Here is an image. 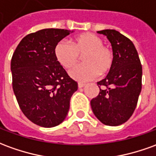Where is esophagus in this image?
I'll list each match as a JSON object with an SVG mask.
<instances>
[{"instance_id":"obj_1","label":"esophagus","mask_w":156,"mask_h":156,"mask_svg":"<svg viewBox=\"0 0 156 156\" xmlns=\"http://www.w3.org/2000/svg\"><path fill=\"white\" fill-rule=\"evenodd\" d=\"M78 88H83L85 86V83H78Z\"/></svg>"}]
</instances>
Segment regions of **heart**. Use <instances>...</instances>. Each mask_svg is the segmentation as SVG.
<instances>
[{"mask_svg": "<svg viewBox=\"0 0 156 156\" xmlns=\"http://www.w3.org/2000/svg\"><path fill=\"white\" fill-rule=\"evenodd\" d=\"M55 59L66 69L77 65L80 56H83V65L75 67L69 72L71 78L80 82L91 80L97 75H105L112 70L114 63V54L103 44L101 38L91 33L81 34L72 40V44L61 40L55 45Z\"/></svg>", "mask_w": 156, "mask_h": 156, "instance_id": "b5f03b06", "label": "heart"}]
</instances>
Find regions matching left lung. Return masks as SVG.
<instances>
[{
	"instance_id": "obj_1",
	"label": "left lung",
	"mask_w": 156,
	"mask_h": 156,
	"mask_svg": "<svg viewBox=\"0 0 156 156\" xmlns=\"http://www.w3.org/2000/svg\"><path fill=\"white\" fill-rule=\"evenodd\" d=\"M97 33L107 37L112 44L114 63L107 76L97 83L100 93L90 105L102 123L119 126L131 117L136 108L142 89V66L134 44L128 38L115 29Z\"/></svg>"
}]
</instances>
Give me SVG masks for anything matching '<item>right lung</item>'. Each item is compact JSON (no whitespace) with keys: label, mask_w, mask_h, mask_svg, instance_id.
Listing matches in <instances>:
<instances>
[{"label":"right lung","mask_w":156,"mask_h":156,"mask_svg":"<svg viewBox=\"0 0 156 156\" xmlns=\"http://www.w3.org/2000/svg\"><path fill=\"white\" fill-rule=\"evenodd\" d=\"M73 31L44 29L20 41L12 58V88L23 113L32 122L55 127L67 116L78 83L55 59L56 44Z\"/></svg>","instance_id":"right-lung-1"}]
</instances>
